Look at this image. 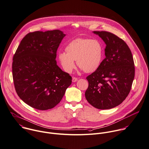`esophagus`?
Listing matches in <instances>:
<instances>
[{
  "instance_id": "esophagus-1",
  "label": "esophagus",
  "mask_w": 149,
  "mask_h": 149,
  "mask_svg": "<svg viewBox=\"0 0 149 149\" xmlns=\"http://www.w3.org/2000/svg\"><path fill=\"white\" fill-rule=\"evenodd\" d=\"M77 81V78L75 77H72V81L73 82H76Z\"/></svg>"
}]
</instances>
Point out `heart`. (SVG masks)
I'll return each instance as SVG.
<instances>
[{"label": "heart", "instance_id": "heart-1", "mask_svg": "<svg viewBox=\"0 0 149 149\" xmlns=\"http://www.w3.org/2000/svg\"><path fill=\"white\" fill-rule=\"evenodd\" d=\"M66 52L59 54L58 58L63 69L70 73L75 68L74 61L86 73L95 71L100 66L103 56V46L97 39L76 38L69 42Z\"/></svg>", "mask_w": 149, "mask_h": 149}]
</instances>
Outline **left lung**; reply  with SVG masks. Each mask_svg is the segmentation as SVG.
Returning <instances> with one entry per match:
<instances>
[{
	"label": "left lung",
	"mask_w": 149,
	"mask_h": 149,
	"mask_svg": "<svg viewBox=\"0 0 149 149\" xmlns=\"http://www.w3.org/2000/svg\"><path fill=\"white\" fill-rule=\"evenodd\" d=\"M106 44L105 58L86 79L88 87L86 98L94 107L108 109L120 104L127 97L134 77V64L126 43L105 31H93Z\"/></svg>",
	"instance_id": "8db88e82"
}]
</instances>
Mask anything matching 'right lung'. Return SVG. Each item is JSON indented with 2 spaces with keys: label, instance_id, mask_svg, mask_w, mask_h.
<instances>
[{
  "label": "right lung",
  "instance_id": "obj_1",
  "mask_svg": "<svg viewBox=\"0 0 149 149\" xmlns=\"http://www.w3.org/2000/svg\"><path fill=\"white\" fill-rule=\"evenodd\" d=\"M65 34L59 30L35 31L21 41L13 58L14 85L19 97L38 110L55 107L72 83L56 65V51Z\"/></svg>",
  "mask_w": 149,
  "mask_h": 149
}]
</instances>
